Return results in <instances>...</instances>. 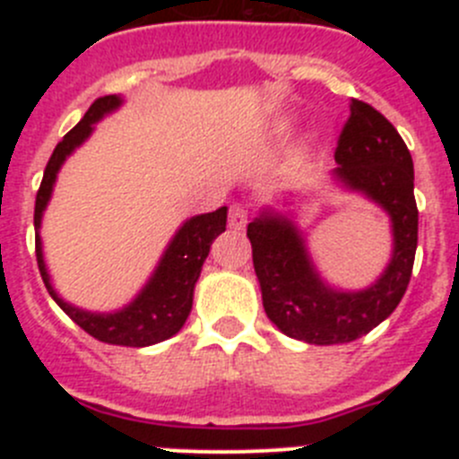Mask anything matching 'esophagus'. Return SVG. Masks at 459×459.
<instances>
[{
  "label": "esophagus",
  "instance_id": "34e87169",
  "mask_svg": "<svg viewBox=\"0 0 459 459\" xmlns=\"http://www.w3.org/2000/svg\"><path fill=\"white\" fill-rule=\"evenodd\" d=\"M246 222H248V209L243 204L230 206V227H232V230H243Z\"/></svg>",
  "mask_w": 459,
  "mask_h": 459
}]
</instances>
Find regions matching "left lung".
Segmentation results:
<instances>
[{"instance_id": "1", "label": "left lung", "mask_w": 459, "mask_h": 459, "mask_svg": "<svg viewBox=\"0 0 459 459\" xmlns=\"http://www.w3.org/2000/svg\"><path fill=\"white\" fill-rule=\"evenodd\" d=\"M335 163L331 177L340 188L363 195L391 218V259L370 287L328 285L291 213L262 209L248 225L266 315L282 333L307 344L351 342L379 326L403 301L419 246L411 153L386 117L351 99Z\"/></svg>"}]
</instances>
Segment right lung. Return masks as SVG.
<instances>
[{"instance_id": "1", "label": "right lung", "mask_w": 459, "mask_h": 459, "mask_svg": "<svg viewBox=\"0 0 459 459\" xmlns=\"http://www.w3.org/2000/svg\"><path fill=\"white\" fill-rule=\"evenodd\" d=\"M121 103H124V99L117 93L93 100L80 124L73 131H68L52 152L46 172H43L40 188L36 193V259H39L40 278L46 282L56 306L62 307L68 317L80 328H84L89 335H93L100 342L121 344V347H149V344L163 342V340L172 338L174 333H179L181 326L188 319L190 307H193L195 282L200 280L202 264L209 257L211 243L218 234L225 232L227 206L188 218L177 230L172 241L168 243V248L153 269L152 278L147 280V285L142 287L140 294L128 306L115 312L82 310V307L64 301L52 287L46 257H43V241H40V222H43V213H46L48 202H50L52 190H55L56 174L66 163V158L89 140L93 126L99 124L103 117L119 109Z\"/></svg>"}]
</instances>
